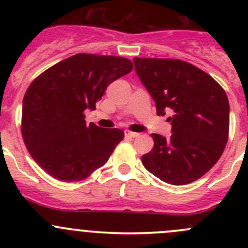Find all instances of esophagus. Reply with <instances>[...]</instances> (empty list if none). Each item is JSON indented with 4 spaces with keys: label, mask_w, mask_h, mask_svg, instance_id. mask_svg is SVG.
<instances>
[{
    "label": "esophagus",
    "mask_w": 248,
    "mask_h": 248,
    "mask_svg": "<svg viewBox=\"0 0 248 248\" xmlns=\"http://www.w3.org/2000/svg\"><path fill=\"white\" fill-rule=\"evenodd\" d=\"M124 136H126V138H137V137H139V133H136V132L124 131Z\"/></svg>",
    "instance_id": "1"
}]
</instances>
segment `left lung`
Masks as SVG:
<instances>
[{
	"mask_svg": "<svg viewBox=\"0 0 248 248\" xmlns=\"http://www.w3.org/2000/svg\"><path fill=\"white\" fill-rule=\"evenodd\" d=\"M137 76L151 94L157 115L170 114L171 136L152 134L142 155L145 168L162 181L186 185L202 177L223 154L229 133V102L209 74L185 61L133 60Z\"/></svg>",
	"mask_w": 248,
	"mask_h": 248,
	"instance_id": "1",
	"label": "left lung"
}]
</instances>
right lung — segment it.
Returning a JSON list of instances; mask_svg holds the SVG:
<instances>
[{
    "instance_id": "obj_1",
    "label": "right lung",
    "mask_w": 248,
    "mask_h": 248,
    "mask_svg": "<svg viewBox=\"0 0 248 248\" xmlns=\"http://www.w3.org/2000/svg\"><path fill=\"white\" fill-rule=\"evenodd\" d=\"M132 68L124 57L78 54L33 80L22 101L21 132L43 170L73 182L108 162L124 132L87 124L84 111L96 109L107 87Z\"/></svg>"
}]
</instances>
